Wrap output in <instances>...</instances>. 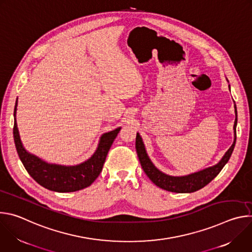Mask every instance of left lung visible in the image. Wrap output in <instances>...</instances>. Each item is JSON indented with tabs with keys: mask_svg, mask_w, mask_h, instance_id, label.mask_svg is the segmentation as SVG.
<instances>
[{
	"mask_svg": "<svg viewBox=\"0 0 252 252\" xmlns=\"http://www.w3.org/2000/svg\"><path fill=\"white\" fill-rule=\"evenodd\" d=\"M230 90V86H229ZM235 114L236 113V107H235ZM237 120L234 122V141L232 146L229 148V150L225 153L221 160L211 167L205 168L203 170L186 175V176H170L167 175L161 171H159L154 163L149 158L145 146H143L142 139L138 133H136L135 138V149L138 156L139 162L141 164V167L146 174L149 176L151 181L158 188L165 189L167 191L172 192H194L202 188H204L206 185H208L212 179L217 176L220 170L223 168V166L226 164V162L229 160V158L231 157V154L233 152L235 141H236V134H235V128H236Z\"/></svg>",
	"mask_w": 252,
	"mask_h": 252,
	"instance_id": "8db88e82",
	"label": "left lung"
}]
</instances>
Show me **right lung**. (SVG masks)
I'll list each match as a JSON object with an SVG mask.
<instances>
[{"mask_svg":"<svg viewBox=\"0 0 252 252\" xmlns=\"http://www.w3.org/2000/svg\"><path fill=\"white\" fill-rule=\"evenodd\" d=\"M16 111L17 103L14 111V117H16ZM120 129L121 127L102 134L97 150L94 156L87 161L75 166L50 164L29 154L22 145L16 118L13 133L20 159L34 181L42 187L53 191L71 192L84 189L95 181L102 169L107 153H109Z\"/></svg>","mask_w":252,"mask_h":252,"instance_id":"obj_1","label":"right lung"}]
</instances>
